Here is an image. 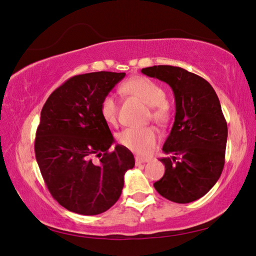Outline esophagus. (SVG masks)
<instances>
[{
	"label": "esophagus",
	"instance_id": "obj_1",
	"mask_svg": "<svg viewBox=\"0 0 256 256\" xmlns=\"http://www.w3.org/2000/svg\"><path fill=\"white\" fill-rule=\"evenodd\" d=\"M148 159H143V158H140V156H136V166L141 164H146V162H148Z\"/></svg>",
	"mask_w": 256,
	"mask_h": 256
}]
</instances>
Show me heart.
<instances>
[{
    "instance_id": "obj_1",
    "label": "heart",
    "mask_w": 256,
    "mask_h": 256,
    "mask_svg": "<svg viewBox=\"0 0 256 256\" xmlns=\"http://www.w3.org/2000/svg\"><path fill=\"white\" fill-rule=\"evenodd\" d=\"M124 94L136 97L144 104L150 106V115L153 122L164 126L170 118V108L166 100V92L159 84L148 77H133L125 82L120 87ZM100 113L104 122L115 125L118 122V105L115 96L108 94L103 97L100 104ZM118 140L120 146L136 152L138 156H148L159 141L156 130L148 128H128L118 134Z\"/></svg>"
}]
</instances>
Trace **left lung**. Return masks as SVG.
I'll use <instances>...</instances> for the list:
<instances>
[{
	"label": "left lung",
	"mask_w": 256,
	"mask_h": 256,
	"mask_svg": "<svg viewBox=\"0 0 256 256\" xmlns=\"http://www.w3.org/2000/svg\"><path fill=\"white\" fill-rule=\"evenodd\" d=\"M148 77L172 88L176 100L174 126L164 144V174L154 182L162 197L174 202L197 200L217 182L224 169L227 123L210 84L184 68H143Z\"/></svg>",
	"instance_id": "8db88e82"
}]
</instances>
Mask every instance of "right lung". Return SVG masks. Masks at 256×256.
I'll return each instance as SVG.
<instances>
[{
  "label": "right lung",
  "mask_w": 256,
  "mask_h": 256,
  "mask_svg": "<svg viewBox=\"0 0 256 256\" xmlns=\"http://www.w3.org/2000/svg\"><path fill=\"white\" fill-rule=\"evenodd\" d=\"M125 72H97L69 78L41 110L34 140L36 159L49 192L80 215H98L118 200L124 174L136 160L114 138L100 113L105 95Z\"/></svg>",
  "instance_id": "obj_1"
}]
</instances>
